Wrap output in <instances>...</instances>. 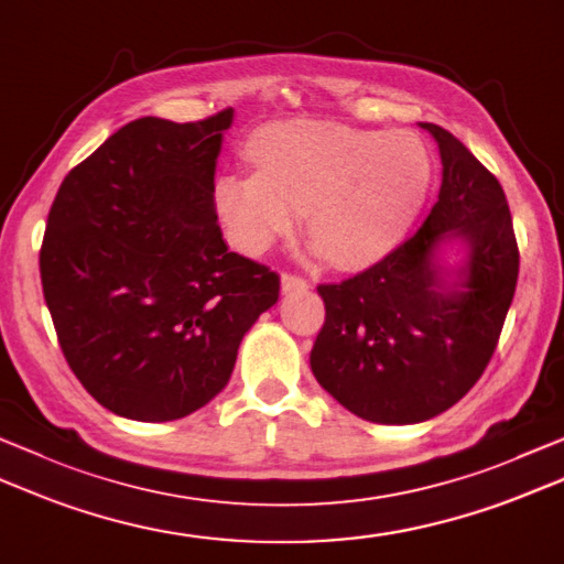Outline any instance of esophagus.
Returning a JSON list of instances; mask_svg holds the SVG:
<instances>
[{
  "label": "esophagus",
  "mask_w": 564,
  "mask_h": 564,
  "mask_svg": "<svg viewBox=\"0 0 564 564\" xmlns=\"http://www.w3.org/2000/svg\"><path fill=\"white\" fill-rule=\"evenodd\" d=\"M281 289H283V293L305 291V289H307V281L303 279V275H297V273H289V271H285V273L281 275Z\"/></svg>",
  "instance_id": "obj_1"
}]
</instances>
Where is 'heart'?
<instances>
[{
	"mask_svg": "<svg viewBox=\"0 0 564 564\" xmlns=\"http://www.w3.org/2000/svg\"><path fill=\"white\" fill-rule=\"evenodd\" d=\"M247 156L257 173L215 181V207L231 245L259 257L305 213L315 249L339 269L367 267L399 245L433 173L411 131L383 134L315 119L257 131Z\"/></svg>",
	"mask_w": 564,
	"mask_h": 564,
	"instance_id": "obj_1",
	"label": "heart"
}]
</instances>
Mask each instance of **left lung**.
<instances>
[{
  "mask_svg": "<svg viewBox=\"0 0 564 564\" xmlns=\"http://www.w3.org/2000/svg\"><path fill=\"white\" fill-rule=\"evenodd\" d=\"M437 203L401 247L341 283H319L325 325L311 351L319 386L371 423L408 425L455 405L487 369L518 281V241L503 187L437 124ZM447 236L470 259L447 286L432 251Z\"/></svg>",
  "mask_w": 564,
  "mask_h": 564,
  "instance_id": "8db88e82",
  "label": "left lung"
}]
</instances>
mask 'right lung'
Masks as SVG:
<instances>
[{
  "label": "right lung",
  "instance_id": "obj_1",
  "mask_svg": "<svg viewBox=\"0 0 564 564\" xmlns=\"http://www.w3.org/2000/svg\"><path fill=\"white\" fill-rule=\"evenodd\" d=\"M231 107L141 117L65 175L39 253L73 373L121 417L178 421L225 389L239 341L279 301L267 263L229 251L215 165Z\"/></svg>",
  "mask_w": 564,
  "mask_h": 564
}]
</instances>
